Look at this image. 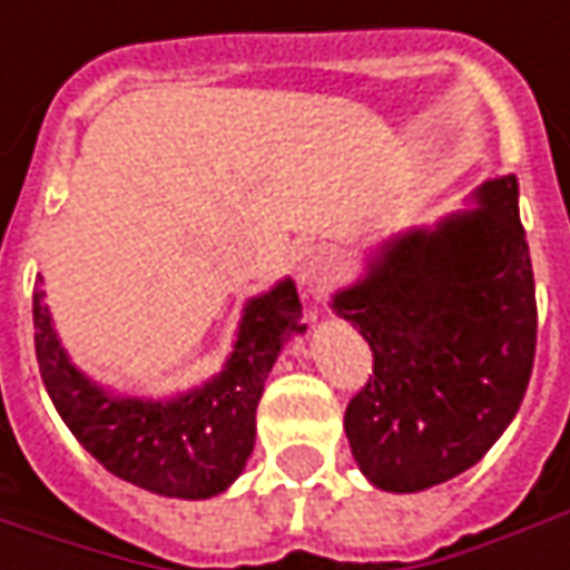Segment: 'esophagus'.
Here are the masks:
<instances>
[{
	"label": "esophagus",
	"instance_id": "34e87169",
	"mask_svg": "<svg viewBox=\"0 0 570 570\" xmlns=\"http://www.w3.org/2000/svg\"><path fill=\"white\" fill-rule=\"evenodd\" d=\"M295 278L304 295H320L330 282V253L323 247H307L297 256Z\"/></svg>",
	"mask_w": 570,
	"mask_h": 570
}]
</instances>
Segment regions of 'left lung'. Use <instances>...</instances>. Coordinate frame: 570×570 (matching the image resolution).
Segmentation results:
<instances>
[{"instance_id": "1", "label": "left lung", "mask_w": 570, "mask_h": 570, "mask_svg": "<svg viewBox=\"0 0 570 570\" xmlns=\"http://www.w3.org/2000/svg\"><path fill=\"white\" fill-rule=\"evenodd\" d=\"M466 206L390 234L330 301L374 352L345 438L381 492H425L475 466L530 383L537 288L517 177L485 180Z\"/></svg>"}]
</instances>
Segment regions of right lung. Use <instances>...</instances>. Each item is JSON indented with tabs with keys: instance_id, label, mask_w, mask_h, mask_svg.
Returning a JSON list of instances; mask_svg holds the SVG:
<instances>
[{
	"instance_id": "1",
	"label": "right lung",
	"mask_w": 570,
	"mask_h": 570,
	"mask_svg": "<svg viewBox=\"0 0 570 570\" xmlns=\"http://www.w3.org/2000/svg\"><path fill=\"white\" fill-rule=\"evenodd\" d=\"M43 285V278H40ZM33 292V345L56 412L100 466L145 492L203 501L244 472L256 441V405L285 342L301 336L292 278L250 297L218 374L165 400L129 396L88 377L69 358L43 301Z\"/></svg>"
}]
</instances>
